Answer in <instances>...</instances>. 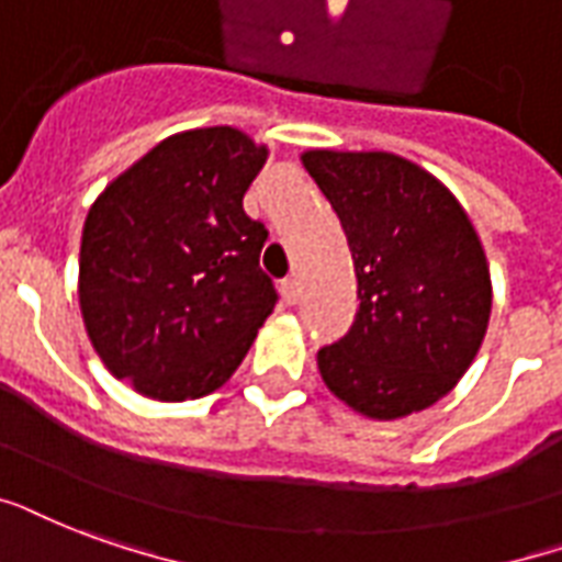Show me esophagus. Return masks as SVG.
<instances>
[{"mask_svg":"<svg viewBox=\"0 0 562 562\" xmlns=\"http://www.w3.org/2000/svg\"><path fill=\"white\" fill-rule=\"evenodd\" d=\"M281 290H284L286 305H299V299H302V286H299V278H286L284 284H281Z\"/></svg>","mask_w":562,"mask_h":562,"instance_id":"34e87169","label":"esophagus"}]
</instances>
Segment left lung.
<instances>
[{"label":"left lung","mask_w":562,"mask_h":562,"mask_svg":"<svg viewBox=\"0 0 562 562\" xmlns=\"http://www.w3.org/2000/svg\"><path fill=\"white\" fill-rule=\"evenodd\" d=\"M302 166L340 218L358 278L356 323L316 352L328 391L396 420L453 391L492 314L488 263L450 189L403 156L307 150Z\"/></svg>","instance_id":"left-lung-1"}]
</instances>
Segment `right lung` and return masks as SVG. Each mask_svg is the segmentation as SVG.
Segmentation results:
<instances>
[{
  "instance_id": "1",
  "label": "right lung",
  "mask_w": 562,
  "mask_h": 562,
  "mask_svg": "<svg viewBox=\"0 0 562 562\" xmlns=\"http://www.w3.org/2000/svg\"><path fill=\"white\" fill-rule=\"evenodd\" d=\"M266 154L234 126L177 133L88 210L82 319L109 373L138 394L180 403L216 391L272 314L266 227L243 210Z\"/></svg>"
}]
</instances>
